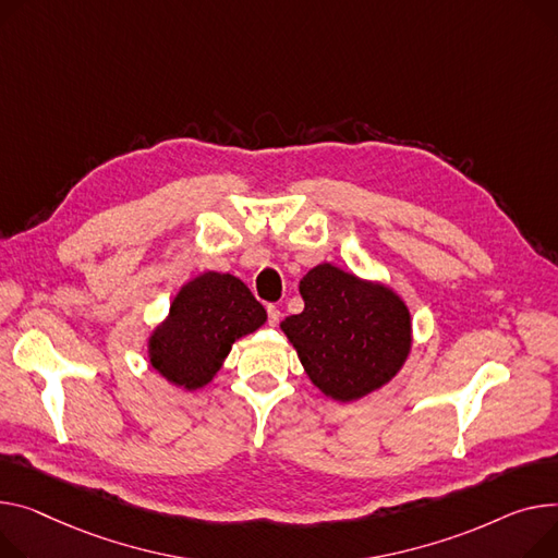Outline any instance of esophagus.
Listing matches in <instances>:
<instances>
[{
	"mask_svg": "<svg viewBox=\"0 0 558 558\" xmlns=\"http://www.w3.org/2000/svg\"><path fill=\"white\" fill-rule=\"evenodd\" d=\"M267 316H269V325L276 327V325L280 323V316H282V314H280V310H278L276 305H269V307H267Z\"/></svg>",
	"mask_w": 558,
	"mask_h": 558,
	"instance_id": "34e87169",
	"label": "esophagus"
}]
</instances>
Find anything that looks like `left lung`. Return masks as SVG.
Returning <instances> with one entry per match:
<instances>
[{"label":"left lung","mask_w":558,"mask_h":558,"mask_svg":"<svg viewBox=\"0 0 558 558\" xmlns=\"http://www.w3.org/2000/svg\"><path fill=\"white\" fill-rule=\"evenodd\" d=\"M301 295L305 310L280 327L318 390L354 401L399 373L411 350V314L397 293L318 265L301 280Z\"/></svg>","instance_id":"1"}]
</instances>
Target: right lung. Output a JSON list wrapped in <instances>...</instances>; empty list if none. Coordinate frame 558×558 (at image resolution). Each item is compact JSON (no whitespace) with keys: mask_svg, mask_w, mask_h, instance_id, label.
<instances>
[{"mask_svg":"<svg viewBox=\"0 0 558 558\" xmlns=\"http://www.w3.org/2000/svg\"><path fill=\"white\" fill-rule=\"evenodd\" d=\"M267 320L248 287L231 274L206 271L183 284L170 316L150 337V363L185 390L206 386L235 339Z\"/></svg>","mask_w":558,"mask_h":558,"instance_id":"obj_1","label":"right lung"}]
</instances>
